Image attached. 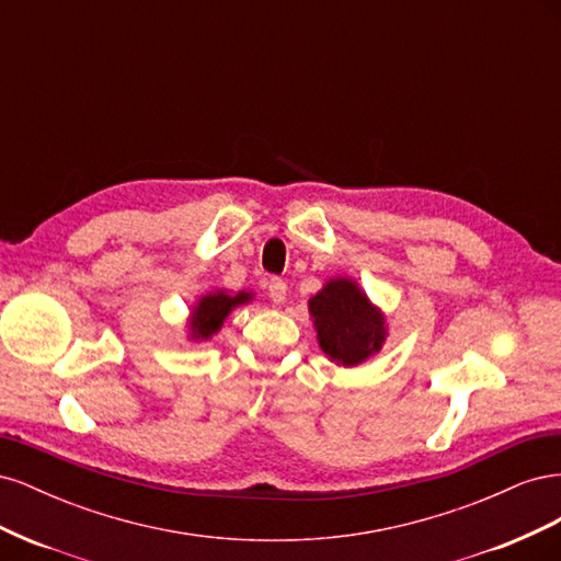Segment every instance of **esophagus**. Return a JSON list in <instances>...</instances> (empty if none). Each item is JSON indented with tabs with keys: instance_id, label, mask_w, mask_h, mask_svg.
<instances>
[{
	"instance_id": "esophagus-1",
	"label": "esophagus",
	"mask_w": 561,
	"mask_h": 561,
	"mask_svg": "<svg viewBox=\"0 0 561 561\" xmlns=\"http://www.w3.org/2000/svg\"><path fill=\"white\" fill-rule=\"evenodd\" d=\"M268 297L274 299V304H283L287 297V283L283 278H271L268 280Z\"/></svg>"
}]
</instances>
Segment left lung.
<instances>
[{
  "instance_id": "1",
  "label": "left lung",
  "mask_w": 561,
  "mask_h": 561,
  "mask_svg": "<svg viewBox=\"0 0 561 561\" xmlns=\"http://www.w3.org/2000/svg\"><path fill=\"white\" fill-rule=\"evenodd\" d=\"M320 351L339 367H358L383 348L386 313L351 276H332L309 299Z\"/></svg>"
}]
</instances>
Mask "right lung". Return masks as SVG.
Listing matches in <instances>:
<instances>
[{"label": "right lung", "mask_w": 561, "mask_h": 561, "mask_svg": "<svg viewBox=\"0 0 561 561\" xmlns=\"http://www.w3.org/2000/svg\"><path fill=\"white\" fill-rule=\"evenodd\" d=\"M252 299H254L252 290L229 293V290H222V287L201 295L190 307V318H186V339L194 344L208 342V339H213V334L222 330L227 316L233 309L243 307V304H250Z\"/></svg>", "instance_id": "right-lung-1"}]
</instances>
